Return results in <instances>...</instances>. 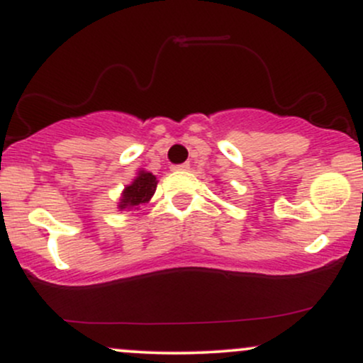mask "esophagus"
Returning a JSON list of instances; mask_svg holds the SVG:
<instances>
[{
  "label": "esophagus",
  "mask_w": 363,
  "mask_h": 363,
  "mask_svg": "<svg viewBox=\"0 0 363 363\" xmlns=\"http://www.w3.org/2000/svg\"><path fill=\"white\" fill-rule=\"evenodd\" d=\"M172 170H189V164H181V165H176V167H172Z\"/></svg>",
  "instance_id": "obj_1"
}]
</instances>
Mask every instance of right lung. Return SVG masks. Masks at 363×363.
<instances>
[{
	"mask_svg": "<svg viewBox=\"0 0 363 363\" xmlns=\"http://www.w3.org/2000/svg\"><path fill=\"white\" fill-rule=\"evenodd\" d=\"M157 176H153L148 170L140 169L136 172L135 179L131 181V184H128L121 193V198L118 201V210L119 211H131L140 208V205H145L152 199V196L155 194L157 189Z\"/></svg>",
	"mask_w": 363,
	"mask_h": 363,
	"instance_id": "1",
	"label": "right lung"
}]
</instances>
